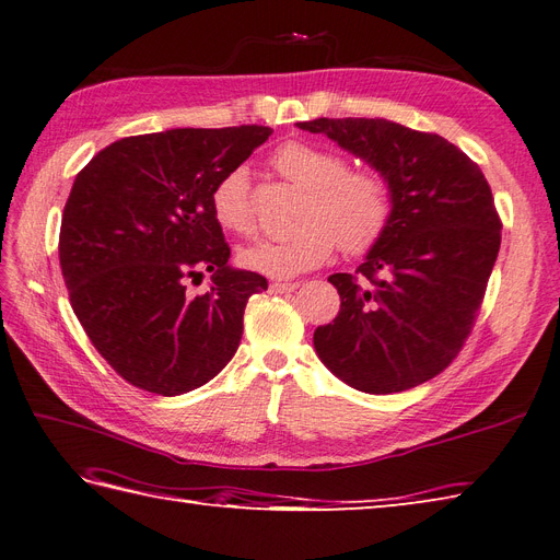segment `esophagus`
Wrapping results in <instances>:
<instances>
[{
	"label": "esophagus",
	"mask_w": 560,
	"mask_h": 560,
	"mask_svg": "<svg viewBox=\"0 0 560 560\" xmlns=\"http://www.w3.org/2000/svg\"><path fill=\"white\" fill-rule=\"evenodd\" d=\"M275 293H290V290H298L300 281H272L270 285Z\"/></svg>",
	"instance_id": "esophagus-1"
}]
</instances>
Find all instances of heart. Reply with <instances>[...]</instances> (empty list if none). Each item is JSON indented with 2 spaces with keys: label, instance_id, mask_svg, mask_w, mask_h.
Returning a JSON list of instances; mask_svg holds the SVG:
<instances>
[{
  "label": "heart",
  "instance_id": "heart-1",
  "mask_svg": "<svg viewBox=\"0 0 560 560\" xmlns=\"http://www.w3.org/2000/svg\"><path fill=\"white\" fill-rule=\"evenodd\" d=\"M270 164L279 176L304 189L293 235L262 240L240 252L247 270L290 277L327 262L334 252L359 256L371 252L392 224L394 201L384 178L371 168H350L343 155L311 141H285L272 151ZM214 222L224 231L249 235L256 212L249 176L242 166L217 180L210 194Z\"/></svg>",
  "mask_w": 560,
  "mask_h": 560
}]
</instances>
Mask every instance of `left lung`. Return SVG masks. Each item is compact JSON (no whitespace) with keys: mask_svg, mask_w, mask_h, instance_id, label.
<instances>
[{"mask_svg":"<svg viewBox=\"0 0 560 560\" xmlns=\"http://www.w3.org/2000/svg\"><path fill=\"white\" fill-rule=\"evenodd\" d=\"M298 128L366 160L394 201L392 224L357 275L329 277L340 311L315 329V352L366 394L432 380L469 338L499 256L488 180L455 143L386 118H315Z\"/></svg>","mask_w":560,"mask_h":560,"instance_id":"left-lung-1","label":"left lung"}]
</instances>
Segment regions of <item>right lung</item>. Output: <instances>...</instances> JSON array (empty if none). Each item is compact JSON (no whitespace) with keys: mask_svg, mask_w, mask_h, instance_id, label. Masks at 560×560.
Masks as SVG:
<instances>
[{"mask_svg":"<svg viewBox=\"0 0 560 560\" xmlns=\"http://www.w3.org/2000/svg\"><path fill=\"white\" fill-rule=\"evenodd\" d=\"M272 135L265 126L178 128L126 137L72 183L59 262L93 348L143 392L180 396L233 359L247 300L265 277L229 265L210 194ZM213 272L203 296L188 279Z\"/></svg>","mask_w":560,"mask_h":560,"instance_id":"obj_1","label":"right lung"}]
</instances>
